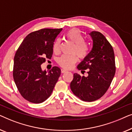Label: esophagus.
<instances>
[{"label": "esophagus", "instance_id": "esophagus-1", "mask_svg": "<svg viewBox=\"0 0 132 132\" xmlns=\"http://www.w3.org/2000/svg\"><path fill=\"white\" fill-rule=\"evenodd\" d=\"M67 71L66 70H65V69H61V73H66Z\"/></svg>", "mask_w": 132, "mask_h": 132}]
</instances>
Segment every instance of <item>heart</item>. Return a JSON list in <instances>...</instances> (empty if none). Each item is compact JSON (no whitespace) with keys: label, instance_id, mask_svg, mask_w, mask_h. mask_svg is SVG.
I'll return each instance as SVG.
<instances>
[{"label":"heart","instance_id":"heart-1","mask_svg":"<svg viewBox=\"0 0 132 132\" xmlns=\"http://www.w3.org/2000/svg\"><path fill=\"white\" fill-rule=\"evenodd\" d=\"M66 38L75 44L72 50V53L76 54L79 58L83 59L87 55L88 51V44L84 41V37L80 30L76 28H72L65 35ZM61 40L57 38L55 40L53 45V51L57 53L59 51ZM77 57L75 55H62L57 59L58 64L65 69H70L74 64L77 62Z\"/></svg>","mask_w":132,"mask_h":132}]
</instances>
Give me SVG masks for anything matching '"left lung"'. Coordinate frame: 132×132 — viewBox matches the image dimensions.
Instances as JSON below:
<instances>
[{
    "mask_svg": "<svg viewBox=\"0 0 132 132\" xmlns=\"http://www.w3.org/2000/svg\"><path fill=\"white\" fill-rule=\"evenodd\" d=\"M93 47L77 65L81 71L88 70L87 77L73 75L70 88L76 96L85 102L101 98L109 88L115 73V55L112 47L102 33L92 31Z\"/></svg>",
    "mask_w": 132,
    "mask_h": 132,
    "instance_id": "1",
    "label": "left lung"
}]
</instances>
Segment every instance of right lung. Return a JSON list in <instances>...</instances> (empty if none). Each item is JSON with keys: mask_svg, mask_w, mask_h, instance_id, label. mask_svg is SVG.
Here are the masks:
<instances>
[{"mask_svg": "<svg viewBox=\"0 0 132 132\" xmlns=\"http://www.w3.org/2000/svg\"><path fill=\"white\" fill-rule=\"evenodd\" d=\"M62 29H42L31 32L19 46L14 59L13 77L20 94L33 103H41L50 96L61 75L53 67L43 71L41 65L51 59L53 45Z\"/></svg>", "mask_w": 132, "mask_h": 132, "instance_id": "add662e5", "label": "right lung"}]
</instances>
